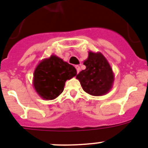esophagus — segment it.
Wrapping results in <instances>:
<instances>
[{"label": "esophagus", "instance_id": "34e87169", "mask_svg": "<svg viewBox=\"0 0 148 148\" xmlns=\"http://www.w3.org/2000/svg\"><path fill=\"white\" fill-rule=\"evenodd\" d=\"M75 69H76V71H77V73H79L80 71V66H78V65H76V66H75Z\"/></svg>", "mask_w": 148, "mask_h": 148}]
</instances>
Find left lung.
<instances>
[{
  "mask_svg": "<svg viewBox=\"0 0 148 148\" xmlns=\"http://www.w3.org/2000/svg\"><path fill=\"white\" fill-rule=\"evenodd\" d=\"M84 65L86 69L76 75L83 90L94 96L108 92L112 87L114 74L106 57L101 53L89 52Z\"/></svg>",
  "mask_w": 148,
  "mask_h": 148,
  "instance_id": "obj_1",
  "label": "left lung"
}]
</instances>
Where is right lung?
I'll return each mask as SVG.
<instances>
[{"label":"right lung","mask_w":148,"mask_h":148,"mask_svg":"<svg viewBox=\"0 0 148 148\" xmlns=\"http://www.w3.org/2000/svg\"><path fill=\"white\" fill-rule=\"evenodd\" d=\"M75 75V67L52 55L42 60L34 71V88L42 99L52 100L63 92L66 81Z\"/></svg>","instance_id":"obj_1"}]
</instances>
